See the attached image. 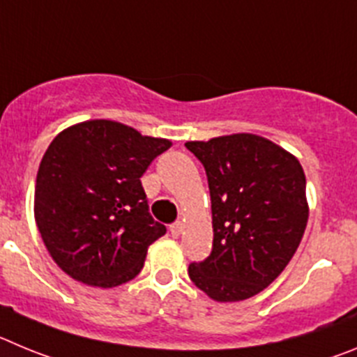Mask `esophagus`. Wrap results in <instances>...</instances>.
<instances>
[{
	"label": "esophagus",
	"mask_w": 357,
	"mask_h": 357,
	"mask_svg": "<svg viewBox=\"0 0 357 357\" xmlns=\"http://www.w3.org/2000/svg\"><path fill=\"white\" fill-rule=\"evenodd\" d=\"M169 231H171V234H172V236H174V238H178L179 234H181V231H183V224H181V222L171 224V227H169Z\"/></svg>",
	"instance_id": "1"
}]
</instances>
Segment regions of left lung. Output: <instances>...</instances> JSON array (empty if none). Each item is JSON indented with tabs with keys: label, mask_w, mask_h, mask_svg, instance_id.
Instances as JSON below:
<instances>
[{
	"label": "left lung",
	"mask_w": 357,
	"mask_h": 357,
	"mask_svg": "<svg viewBox=\"0 0 357 357\" xmlns=\"http://www.w3.org/2000/svg\"><path fill=\"white\" fill-rule=\"evenodd\" d=\"M206 171L213 247L188 275L218 303L259 294L284 271L307 224L306 176L294 155L250 133L186 142Z\"/></svg>",
	"instance_id": "left-lung-1"
}]
</instances>
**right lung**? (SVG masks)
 Instances as JSON below:
<instances>
[{"label": "right lung", "mask_w": 357, "mask_h": 357, "mask_svg": "<svg viewBox=\"0 0 357 357\" xmlns=\"http://www.w3.org/2000/svg\"><path fill=\"white\" fill-rule=\"evenodd\" d=\"M171 146L105 119L54 137L37 172L35 222L67 275L112 288L142 271L147 247L167 229L151 217L140 178Z\"/></svg>", "instance_id": "add662e5"}]
</instances>
